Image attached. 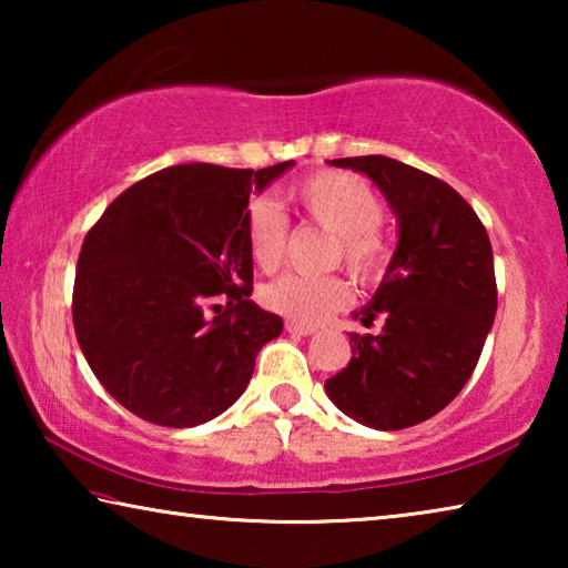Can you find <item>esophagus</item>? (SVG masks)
<instances>
[{
	"label": "esophagus",
	"instance_id": "34e87169",
	"mask_svg": "<svg viewBox=\"0 0 568 568\" xmlns=\"http://www.w3.org/2000/svg\"><path fill=\"white\" fill-rule=\"evenodd\" d=\"M285 328H287V333H293V335H313L315 333V325H303V323H295V321H287Z\"/></svg>",
	"mask_w": 568,
	"mask_h": 568
}]
</instances>
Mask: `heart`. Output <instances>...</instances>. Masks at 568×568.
I'll list each match as a JSON object with an SVG mask.
<instances>
[{
  "label": "heart",
  "mask_w": 568,
  "mask_h": 568,
  "mask_svg": "<svg viewBox=\"0 0 568 568\" xmlns=\"http://www.w3.org/2000/svg\"><path fill=\"white\" fill-rule=\"evenodd\" d=\"M305 220L331 233L328 261L343 263L361 283H376L390 265L393 245L383 233V200L368 180L345 170H321L287 192ZM250 257L265 273L281 267L287 245L283 213L255 200L245 213ZM271 311L295 323L315 325L351 301V285L341 275H283L263 291Z\"/></svg>",
  "instance_id": "heart-1"
}]
</instances>
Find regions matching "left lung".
I'll list each match as a JSON object with an SVG mask.
<instances>
[{
	"label": "left lung",
	"instance_id": "left-lung-1",
	"mask_svg": "<svg viewBox=\"0 0 568 568\" xmlns=\"http://www.w3.org/2000/svg\"><path fill=\"white\" fill-rule=\"evenodd\" d=\"M368 175L398 220V247L373 301L355 313L378 335L351 333L353 358L325 381L345 416L400 430L436 416L466 386L496 318L494 250L458 192L383 155L328 160Z\"/></svg>",
	"mask_w": 568,
	"mask_h": 568
}]
</instances>
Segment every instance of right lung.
Instances as JSON below:
<instances>
[{
    "label": "right lung",
    "instance_id": "add662e5",
    "mask_svg": "<svg viewBox=\"0 0 568 568\" xmlns=\"http://www.w3.org/2000/svg\"><path fill=\"white\" fill-rule=\"evenodd\" d=\"M293 160L263 170L192 162L134 182L77 261V343L110 396L142 420L192 428L243 396L283 318L250 301L245 213ZM225 296L223 314L212 301Z\"/></svg>",
    "mask_w": 568,
    "mask_h": 568
}]
</instances>
